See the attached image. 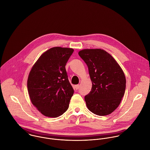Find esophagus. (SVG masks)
I'll return each mask as SVG.
<instances>
[{"mask_svg":"<svg viewBox=\"0 0 150 150\" xmlns=\"http://www.w3.org/2000/svg\"><path fill=\"white\" fill-rule=\"evenodd\" d=\"M79 88H80V86H79V85H76V86H74V89H76V90L79 89Z\"/></svg>","mask_w":150,"mask_h":150,"instance_id":"obj_1","label":"esophagus"}]
</instances>
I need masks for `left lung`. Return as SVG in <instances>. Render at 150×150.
I'll use <instances>...</instances> for the list:
<instances>
[{
	"label": "left lung",
	"mask_w": 150,
	"mask_h": 150,
	"mask_svg": "<svg viewBox=\"0 0 150 150\" xmlns=\"http://www.w3.org/2000/svg\"><path fill=\"white\" fill-rule=\"evenodd\" d=\"M79 56L88 67L92 83L85 96L89 111L103 116L112 112L120 105L126 88L123 70L114 58L102 49H84Z\"/></svg>",
	"instance_id": "1"
}]
</instances>
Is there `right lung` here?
Masks as SVG:
<instances>
[{"label": "right lung", "mask_w": 150, "mask_h": 150, "mask_svg": "<svg viewBox=\"0 0 150 150\" xmlns=\"http://www.w3.org/2000/svg\"><path fill=\"white\" fill-rule=\"evenodd\" d=\"M73 48L55 47L39 57L28 76V91L32 104L44 115L58 117L67 110L74 89L65 66Z\"/></svg>", "instance_id": "obj_1"}]
</instances>
